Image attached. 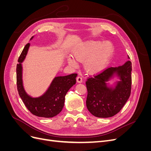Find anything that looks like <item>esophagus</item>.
I'll return each mask as SVG.
<instances>
[{
    "mask_svg": "<svg viewBox=\"0 0 151 151\" xmlns=\"http://www.w3.org/2000/svg\"><path fill=\"white\" fill-rule=\"evenodd\" d=\"M77 83H82V82H83V78H82L81 76H79L77 77Z\"/></svg>",
    "mask_w": 151,
    "mask_h": 151,
    "instance_id": "1",
    "label": "esophagus"
}]
</instances>
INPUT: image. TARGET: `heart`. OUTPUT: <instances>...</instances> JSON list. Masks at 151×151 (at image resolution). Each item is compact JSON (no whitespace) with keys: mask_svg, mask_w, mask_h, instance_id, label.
Instances as JSON below:
<instances>
[{"mask_svg":"<svg viewBox=\"0 0 151 151\" xmlns=\"http://www.w3.org/2000/svg\"><path fill=\"white\" fill-rule=\"evenodd\" d=\"M114 52V47L109 42H90L76 48L73 55L79 62H84L86 71L91 74H96L103 70L110 61ZM68 63L76 67L77 62L75 59L69 57Z\"/></svg>","mask_w":151,"mask_h":151,"instance_id":"obj_1","label":"heart"}]
</instances>
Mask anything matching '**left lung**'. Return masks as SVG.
Wrapping results in <instances>:
<instances>
[{
    "mask_svg": "<svg viewBox=\"0 0 151 151\" xmlns=\"http://www.w3.org/2000/svg\"><path fill=\"white\" fill-rule=\"evenodd\" d=\"M130 58V57H129ZM132 62L127 61L118 67H108L98 74L88 77L86 82L88 96L86 106L89 111L99 118L115 115L129 98L132 88ZM116 73L121 81L115 88H109L106 82Z\"/></svg>",
    "mask_w": 151,
    "mask_h": 151,
    "instance_id": "8db88e82",
    "label": "left lung"
}]
</instances>
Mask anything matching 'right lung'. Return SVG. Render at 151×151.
<instances>
[{
    "mask_svg": "<svg viewBox=\"0 0 151 151\" xmlns=\"http://www.w3.org/2000/svg\"><path fill=\"white\" fill-rule=\"evenodd\" d=\"M29 47V43L26 44L18 58L16 67L18 93L26 107L33 115L45 118L53 117L62 110L64 106L65 95L71 87L76 83L77 74L74 73L65 76L56 77L47 92L43 96L36 98L30 97L26 93L22 86L21 65Z\"/></svg>",
    "mask_w": 151,
    "mask_h": 151,
    "instance_id": "add662e5",
    "label": "right lung"
}]
</instances>
